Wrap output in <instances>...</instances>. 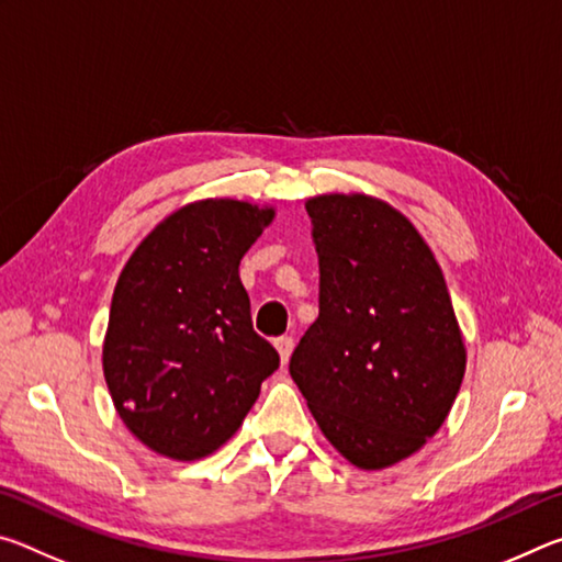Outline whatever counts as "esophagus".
Listing matches in <instances>:
<instances>
[{
	"label": "esophagus",
	"mask_w": 562,
	"mask_h": 562,
	"mask_svg": "<svg viewBox=\"0 0 562 562\" xmlns=\"http://www.w3.org/2000/svg\"><path fill=\"white\" fill-rule=\"evenodd\" d=\"M292 347H294L292 337H280V339H274V349H278V355H280V361H282V364H288V361H290Z\"/></svg>",
	"instance_id": "1"
}]
</instances>
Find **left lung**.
<instances>
[{
	"mask_svg": "<svg viewBox=\"0 0 562 562\" xmlns=\"http://www.w3.org/2000/svg\"><path fill=\"white\" fill-rule=\"evenodd\" d=\"M319 258V317L290 359L319 431L382 471L441 429L465 374V341L431 247L382 198L304 201Z\"/></svg>",
	"mask_w": 562,
	"mask_h": 562,
	"instance_id": "8db88e82",
	"label": "left lung"
}]
</instances>
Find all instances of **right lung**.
Segmentation results:
<instances>
[{
  "instance_id": "right-lung-1",
  "label": "right lung",
  "mask_w": 562,
  "mask_h": 562,
  "mask_svg": "<svg viewBox=\"0 0 562 562\" xmlns=\"http://www.w3.org/2000/svg\"><path fill=\"white\" fill-rule=\"evenodd\" d=\"M278 211L203 198L166 215L119 274L103 337V376L136 439L198 461L233 439L280 367L255 335L240 260Z\"/></svg>"
}]
</instances>
